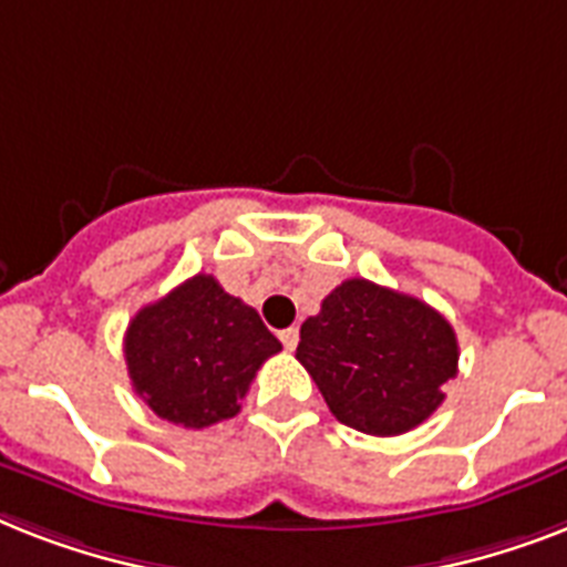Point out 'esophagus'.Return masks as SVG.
<instances>
[{"label": "esophagus", "instance_id": "34e87169", "mask_svg": "<svg viewBox=\"0 0 567 567\" xmlns=\"http://www.w3.org/2000/svg\"><path fill=\"white\" fill-rule=\"evenodd\" d=\"M279 341H282L285 350H297V344H300V329H282V332H279Z\"/></svg>", "mask_w": 567, "mask_h": 567}]
</instances>
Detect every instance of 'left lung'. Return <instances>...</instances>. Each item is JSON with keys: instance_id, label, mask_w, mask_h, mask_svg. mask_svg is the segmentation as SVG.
I'll list each match as a JSON object with an SVG mask.
<instances>
[{"instance_id": "1", "label": "left lung", "mask_w": 567, "mask_h": 567, "mask_svg": "<svg viewBox=\"0 0 567 567\" xmlns=\"http://www.w3.org/2000/svg\"><path fill=\"white\" fill-rule=\"evenodd\" d=\"M297 359L338 421L385 439L439 409L458 371V341L417 297L347 279L300 327Z\"/></svg>"}]
</instances>
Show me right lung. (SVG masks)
<instances>
[{
	"label": "right lung",
	"instance_id": "right-lung-1",
	"mask_svg": "<svg viewBox=\"0 0 567 567\" xmlns=\"http://www.w3.org/2000/svg\"><path fill=\"white\" fill-rule=\"evenodd\" d=\"M279 350L258 311L208 274L144 306L123 341L135 394L185 430L235 417L258 368Z\"/></svg>",
	"mask_w": 567,
	"mask_h": 567
}]
</instances>
